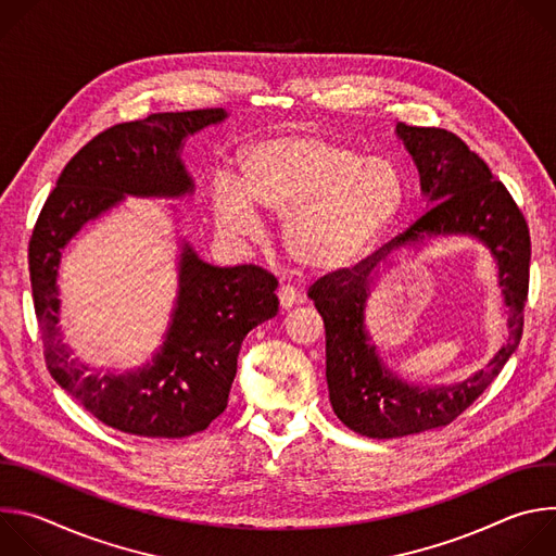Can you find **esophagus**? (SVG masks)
Masks as SVG:
<instances>
[{
    "label": "esophagus",
    "mask_w": 556,
    "mask_h": 556,
    "mask_svg": "<svg viewBox=\"0 0 556 556\" xmlns=\"http://www.w3.org/2000/svg\"><path fill=\"white\" fill-rule=\"evenodd\" d=\"M277 299H279V305L283 309H288V307H292L299 301V292L292 286H281L279 292H277Z\"/></svg>",
    "instance_id": "esophagus-1"
}]
</instances>
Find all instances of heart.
<instances>
[{"mask_svg":"<svg viewBox=\"0 0 556 556\" xmlns=\"http://www.w3.org/2000/svg\"><path fill=\"white\" fill-rule=\"evenodd\" d=\"M405 200V174L389 157L312 134H279L242 151L240 178L215 182L213 215L232 237L260 230V208L283 217V247L299 266L339 270L380 240Z\"/></svg>","mask_w":556,"mask_h":556,"instance_id":"b5f03b06","label":"heart"}]
</instances>
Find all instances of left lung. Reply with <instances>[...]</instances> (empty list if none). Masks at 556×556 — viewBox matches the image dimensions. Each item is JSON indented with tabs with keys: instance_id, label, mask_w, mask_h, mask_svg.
<instances>
[{
	"instance_id": "8db88e82",
	"label": "left lung",
	"mask_w": 556,
	"mask_h": 556,
	"mask_svg": "<svg viewBox=\"0 0 556 556\" xmlns=\"http://www.w3.org/2000/svg\"><path fill=\"white\" fill-rule=\"evenodd\" d=\"M393 134L412 155L429 211L384 251L354 270L324 277L307 292L326 326L332 409L345 427L374 440L446 427L480 399L519 345L530 268L526 219L478 153L455 134L435 127L399 123ZM446 236H468L496 260L511 332L484 370L457 383L416 386L381 361L366 328V301L379 275L403 252L417 254Z\"/></svg>"
}]
</instances>
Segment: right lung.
Listing matches in <instances>:
<instances>
[{"label": "right lung", "instance_id": "obj_1", "mask_svg": "<svg viewBox=\"0 0 556 556\" xmlns=\"http://www.w3.org/2000/svg\"><path fill=\"white\" fill-rule=\"evenodd\" d=\"M228 112L151 114L92 138L65 165L37 219L28 257L35 312L52 378L108 427L142 438L204 431L228 403L247 334L279 312L277 279L257 266L206 264L180 235L176 299L163 343L136 369L114 374L74 358L61 328V257L74 237L127 198L185 200L195 193L182 149Z\"/></svg>", "mask_w": 556, "mask_h": 556}]
</instances>
